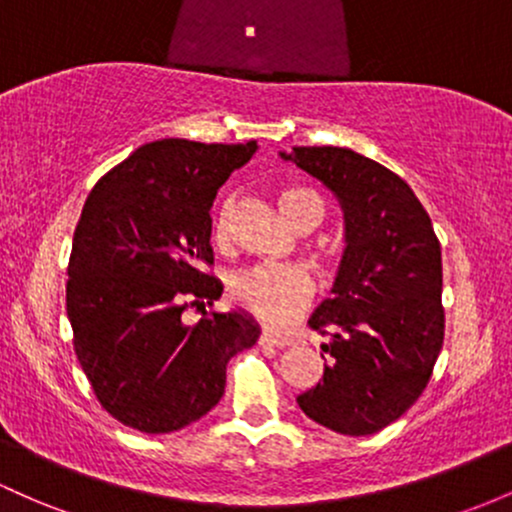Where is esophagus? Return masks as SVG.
<instances>
[{
  "label": "esophagus",
  "instance_id": "esophagus-1",
  "mask_svg": "<svg viewBox=\"0 0 512 512\" xmlns=\"http://www.w3.org/2000/svg\"><path fill=\"white\" fill-rule=\"evenodd\" d=\"M260 342H262V345L284 347V345H289L291 338H286V335H279V333H274V330H262V335H260Z\"/></svg>",
  "mask_w": 512,
  "mask_h": 512
}]
</instances>
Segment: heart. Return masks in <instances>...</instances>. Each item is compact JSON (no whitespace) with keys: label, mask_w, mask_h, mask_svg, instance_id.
<instances>
[{"label":"heart","mask_w":512,"mask_h":512,"mask_svg":"<svg viewBox=\"0 0 512 512\" xmlns=\"http://www.w3.org/2000/svg\"><path fill=\"white\" fill-rule=\"evenodd\" d=\"M279 209L291 223H299L303 216L316 211L323 216V199L308 187L291 184L279 192ZM228 235V206H223L216 218V238L223 240ZM230 296L238 301L252 316L262 318L265 323L284 325L296 313L306 308L313 296V282L301 267H274L257 265L235 274L230 279Z\"/></svg>","instance_id":"heart-1"}]
</instances>
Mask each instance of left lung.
<instances>
[{"mask_svg": "<svg viewBox=\"0 0 512 512\" xmlns=\"http://www.w3.org/2000/svg\"><path fill=\"white\" fill-rule=\"evenodd\" d=\"M279 157L323 182L345 218L333 296L308 320L330 359L296 403L340 435H374L418 401L442 350L440 240L413 189L379 162L333 145Z\"/></svg>", "mask_w": 512, "mask_h": 512, "instance_id": "obj_1", "label": "left lung"}]
</instances>
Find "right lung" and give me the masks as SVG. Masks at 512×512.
I'll return each instance as SVG.
<instances>
[{
  "label": "right lung",
  "mask_w": 512,
  "mask_h": 512,
  "mask_svg": "<svg viewBox=\"0 0 512 512\" xmlns=\"http://www.w3.org/2000/svg\"><path fill=\"white\" fill-rule=\"evenodd\" d=\"M260 145L162 138L106 172L84 201L67 267L75 355L106 413L162 435L187 428L221 401L230 357L260 325L245 311L187 325L189 306L221 299L211 206L230 172Z\"/></svg>",
  "instance_id": "obj_1"
}]
</instances>
